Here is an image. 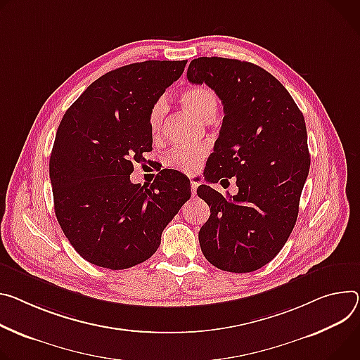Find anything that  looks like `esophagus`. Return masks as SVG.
<instances>
[{
    "label": "esophagus",
    "instance_id": "esophagus-1",
    "mask_svg": "<svg viewBox=\"0 0 360 360\" xmlns=\"http://www.w3.org/2000/svg\"><path fill=\"white\" fill-rule=\"evenodd\" d=\"M197 188H198V184H197V182H193V181H191V192H192L193 197H195V193H197Z\"/></svg>",
    "mask_w": 360,
    "mask_h": 360
}]
</instances>
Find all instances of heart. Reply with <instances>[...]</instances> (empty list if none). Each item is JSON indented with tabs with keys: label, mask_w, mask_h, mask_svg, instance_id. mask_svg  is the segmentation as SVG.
Instances as JSON below:
<instances>
[{
	"label": "heart",
	"mask_w": 360,
	"mask_h": 360,
	"mask_svg": "<svg viewBox=\"0 0 360 360\" xmlns=\"http://www.w3.org/2000/svg\"><path fill=\"white\" fill-rule=\"evenodd\" d=\"M182 105L198 119L204 122H211L218 110V99L215 93L204 86L191 87L181 94ZM163 112L165 105L162 101H158L149 113V130L150 135L156 138L159 135ZM207 155V149L204 146H185L172 149L167 158L165 165L171 169H176L185 174H192L198 171L201 163Z\"/></svg>",
	"instance_id": "heart-1"
}]
</instances>
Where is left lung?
<instances>
[{"label":"left lung","mask_w":360,"mask_h":360,"mask_svg":"<svg viewBox=\"0 0 360 360\" xmlns=\"http://www.w3.org/2000/svg\"><path fill=\"white\" fill-rule=\"evenodd\" d=\"M186 77L210 86L224 105L207 181L236 176L238 186L228 198L198 188L211 207L198 236L202 254L219 270L255 271L280 252L299 215L310 168L303 113L273 75L248 61L198 57Z\"/></svg>","instance_id":"left-lung-1"}]
</instances>
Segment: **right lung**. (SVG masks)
Here are the masks:
<instances>
[{
	"mask_svg": "<svg viewBox=\"0 0 360 360\" xmlns=\"http://www.w3.org/2000/svg\"><path fill=\"white\" fill-rule=\"evenodd\" d=\"M186 60H148L93 82L64 113L50 156L54 211L89 263L124 270L150 258L162 231L191 198L189 179L162 171L132 184L134 162L152 149L149 113Z\"/></svg>",
	"mask_w": 360,
	"mask_h": 360,
	"instance_id": "right-lung-1",
	"label": "right lung"
}]
</instances>
